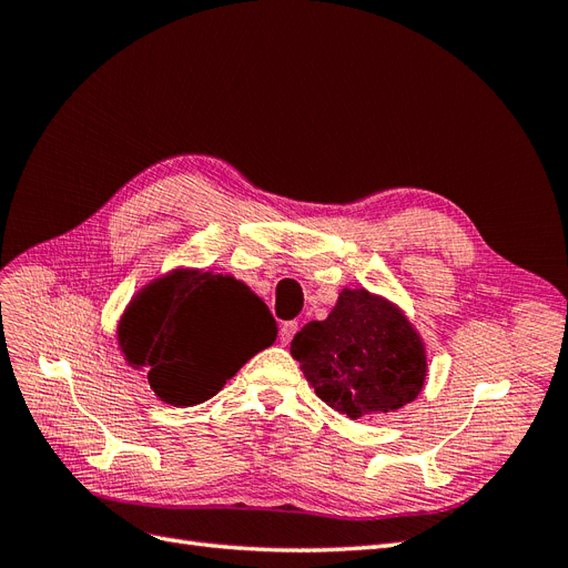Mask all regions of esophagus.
Instances as JSON below:
<instances>
[{
	"mask_svg": "<svg viewBox=\"0 0 568 568\" xmlns=\"http://www.w3.org/2000/svg\"><path fill=\"white\" fill-rule=\"evenodd\" d=\"M296 332H298V322H296V320L284 322V324H282V329H280V338H282V343H288L291 338L296 336Z\"/></svg>",
	"mask_w": 568,
	"mask_h": 568,
	"instance_id": "obj_1",
	"label": "esophagus"
}]
</instances>
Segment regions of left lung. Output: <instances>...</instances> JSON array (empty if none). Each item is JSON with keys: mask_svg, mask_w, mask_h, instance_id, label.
<instances>
[{"mask_svg": "<svg viewBox=\"0 0 568 568\" xmlns=\"http://www.w3.org/2000/svg\"><path fill=\"white\" fill-rule=\"evenodd\" d=\"M291 355L317 398L351 419L400 409L426 379L422 336L398 305L367 288H343L326 320L294 336Z\"/></svg>", "mask_w": 568, "mask_h": 568, "instance_id": "8db88e82", "label": "left lung"}]
</instances>
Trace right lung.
<instances>
[{
	"label": "right lung",
	"instance_id": "add662e5",
	"mask_svg": "<svg viewBox=\"0 0 568 568\" xmlns=\"http://www.w3.org/2000/svg\"><path fill=\"white\" fill-rule=\"evenodd\" d=\"M277 322L263 298L230 274L173 270L146 284L118 322L128 365L144 369L168 405L192 407L272 346Z\"/></svg>",
	"mask_w": 568,
	"mask_h": 568
}]
</instances>
